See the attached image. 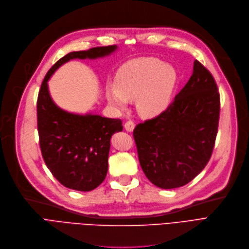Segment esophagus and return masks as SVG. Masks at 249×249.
Here are the masks:
<instances>
[{"mask_svg": "<svg viewBox=\"0 0 249 249\" xmlns=\"http://www.w3.org/2000/svg\"><path fill=\"white\" fill-rule=\"evenodd\" d=\"M124 127H125V129H126V131H128V132H132V131H133V129H134V127H135V124H134V122H133V121L129 120V121H127V122L125 123Z\"/></svg>", "mask_w": 249, "mask_h": 249, "instance_id": "34e87169", "label": "esophagus"}]
</instances>
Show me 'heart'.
Wrapping results in <instances>:
<instances>
[{
  "instance_id": "b5f03b06",
  "label": "heart",
  "mask_w": 249,
  "mask_h": 249,
  "mask_svg": "<svg viewBox=\"0 0 249 249\" xmlns=\"http://www.w3.org/2000/svg\"><path fill=\"white\" fill-rule=\"evenodd\" d=\"M177 83V72L171 65L156 58H139L118 69L115 88L106 90L113 107L124 110L128 100L137 99V110L143 117H155L170 105Z\"/></svg>"
}]
</instances>
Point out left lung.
<instances>
[{
	"instance_id": "left-lung-1",
	"label": "left lung",
	"mask_w": 249,
	"mask_h": 249,
	"mask_svg": "<svg viewBox=\"0 0 249 249\" xmlns=\"http://www.w3.org/2000/svg\"><path fill=\"white\" fill-rule=\"evenodd\" d=\"M219 116L217 84L196 60L191 77L167 110L134 129L139 163L147 179L172 189L196 178L211 159Z\"/></svg>"
}]
</instances>
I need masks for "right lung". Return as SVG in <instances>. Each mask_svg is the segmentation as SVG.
Segmentation results:
<instances>
[{"label":"right lung","instance_id":"1","mask_svg":"<svg viewBox=\"0 0 249 249\" xmlns=\"http://www.w3.org/2000/svg\"><path fill=\"white\" fill-rule=\"evenodd\" d=\"M116 50L117 46H107L67 53L49 70L38 92L37 130L42 158L53 176L73 190L90 191L105 180L111 137L123 130L122 121L61 109L51 98L48 81L70 60L104 58Z\"/></svg>","mask_w":249,"mask_h":249}]
</instances>
